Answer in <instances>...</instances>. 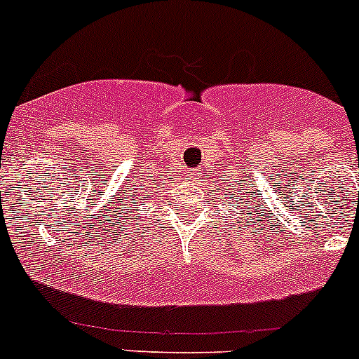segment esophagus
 Here are the masks:
<instances>
[{"instance_id":"1","label":"esophagus","mask_w":359,"mask_h":359,"mask_svg":"<svg viewBox=\"0 0 359 359\" xmlns=\"http://www.w3.org/2000/svg\"><path fill=\"white\" fill-rule=\"evenodd\" d=\"M193 172H194V170H191V175H193Z\"/></svg>"}]
</instances>
